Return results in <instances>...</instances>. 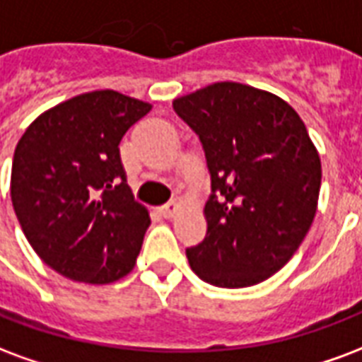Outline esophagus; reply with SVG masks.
<instances>
[{"mask_svg": "<svg viewBox=\"0 0 362 362\" xmlns=\"http://www.w3.org/2000/svg\"><path fill=\"white\" fill-rule=\"evenodd\" d=\"M178 209H180V203L170 202V203H167V205H163V207L159 209V213L165 216V218H170V216H174L176 213H178Z\"/></svg>", "mask_w": 362, "mask_h": 362, "instance_id": "1", "label": "esophagus"}]
</instances>
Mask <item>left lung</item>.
<instances>
[{
	"mask_svg": "<svg viewBox=\"0 0 362 362\" xmlns=\"http://www.w3.org/2000/svg\"><path fill=\"white\" fill-rule=\"evenodd\" d=\"M199 140L209 173L207 235L186 249L203 282L247 288L290 261L309 232L320 157L296 109L274 93L216 82L174 99Z\"/></svg>",
	"mask_w": 362,
	"mask_h": 362,
	"instance_id": "left-lung-1",
	"label": "left lung"
}]
</instances>
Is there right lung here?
I'll return each instance as SVG.
<instances>
[{
  "label": "right lung",
  "instance_id": "add662e5",
  "mask_svg": "<svg viewBox=\"0 0 362 362\" xmlns=\"http://www.w3.org/2000/svg\"><path fill=\"white\" fill-rule=\"evenodd\" d=\"M151 105L98 90L45 111L18 140L11 202L32 249L55 272L84 284L127 276L149 213L127 184L119 144Z\"/></svg>",
  "mask_w": 362,
  "mask_h": 362
}]
</instances>
